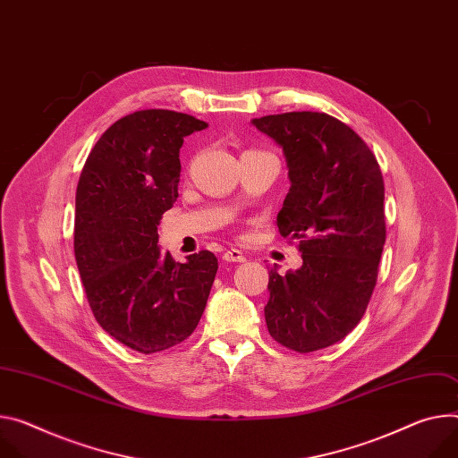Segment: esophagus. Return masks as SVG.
I'll return each instance as SVG.
<instances>
[{"instance_id":"34e87169","label":"esophagus","mask_w":458,"mask_h":458,"mask_svg":"<svg viewBox=\"0 0 458 458\" xmlns=\"http://www.w3.org/2000/svg\"><path fill=\"white\" fill-rule=\"evenodd\" d=\"M223 259H225L226 263H244V261H246L244 254H242L241 250H237V248H232V250H226V252L223 254Z\"/></svg>"}]
</instances>
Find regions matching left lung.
<instances>
[{"label":"left lung","instance_id":"obj_1","mask_svg":"<svg viewBox=\"0 0 458 458\" xmlns=\"http://www.w3.org/2000/svg\"><path fill=\"white\" fill-rule=\"evenodd\" d=\"M283 148L290 190L277 226L298 239L303 265L268 272L270 336L298 352L344 340L360 323L386 244L384 177L369 146L327 113L293 111L252 120Z\"/></svg>","mask_w":458,"mask_h":458}]
</instances>
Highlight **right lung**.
Segmentation results:
<instances>
[{"label":"right lung","instance_id":"add662e5","mask_svg":"<svg viewBox=\"0 0 458 458\" xmlns=\"http://www.w3.org/2000/svg\"><path fill=\"white\" fill-rule=\"evenodd\" d=\"M204 128L186 113L135 111L106 130L78 181L74 258L89 307L109 336L142 354L191 335L219 268L208 250L175 263L157 246L179 197L184 137Z\"/></svg>","mask_w":458,"mask_h":458}]
</instances>
